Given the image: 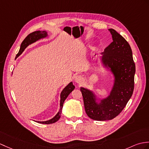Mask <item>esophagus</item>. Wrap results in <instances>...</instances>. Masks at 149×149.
Instances as JSON below:
<instances>
[{
	"label": "esophagus",
	"instance_id": "34e87169",
	"mask_svg": "<svg viewBox=\"0 0 149 149\" xmlns=\"http://www.w3.org/2000/svg\"><path fill=\"white\" fill-rule=\"evenodd\" d=\"M82 81V77L81 75L75 76V81L77 83H80Z\"/></svg>",
	"mask_w": 149,
	"mask_h": 149
}]
</instances>
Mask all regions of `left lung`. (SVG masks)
Wrapping results in <instances>:
<instances>
[{
	"mask_svg": "<svg viewBox=\"0 0 149 149\" xmlns=\"http://www.w3.org/2000/svg\"><path fill=\"white\" fill-rule=\"evenodd\" d=\"M113 41L102 53L103 63L111 69L115 82L108 98L100 104L92 91L81 88L86 114L95 120L113 119L122 112L133 95L135 64L128 42L115 30L109 29Z\"/></svg>",
	"mask_w": 149,
	"mask_h": 149,
	"instance_id": "1",
	"label": "left lung"
}]
</instances>
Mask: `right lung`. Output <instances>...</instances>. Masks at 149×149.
<instances>
[{
	"mask_svg": "<svg viewBox=\"0 0 149 149\" xmlns=\"http://www.w3.org/2000/svg\"><path fill=\"white\" fill-rule=\"evenodd\" d=\"M46 36H47V32H46V31H42V32H41V31H36V32H33L32 33H30L29 35H28L25 39L23 40L22 44H21L19 51L18 52V53L16 54V58L17 57H18L19 55L23 53V51L25 50V48L28 46H29V44L35 42L36 41L41 39V38L45 37ZM74 88H75V86L73 85V84H72V82H70V84H68L66 86V87H65L63 89V90L61 91V95H60L61 99H60V111L58 112V113L53 117V119H51L49 120H47V121H42V122L38 121V123H41V124H49L54 123H56V121H58L59 119L60 118L61 110H62V108H63V103L65 102V99L67 98V96H68V95L70 94V93L74 90Z\"/></svg>",
	"mask_w": 149,
	"mask_h": 149,
	"instance_id": "obj_1",
	"label": "right lung"
}]
</instances>
